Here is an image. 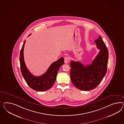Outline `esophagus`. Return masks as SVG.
<instances>
[{
  "instance_id": "esophagus-1",
  "label": "esophagus",
  "mask_w": 124,
  "mask_h": 124,
  "mask_svg": "<svg viewBox=\"0 0 124 124\" xmlns=\"http://www.w3.org/2000/svg\"><path fill=\"white\" fill-rule=\"evenodd\" d=\"M70 61V58L68 56H66V57L64 58V63L65 64H67Z\"/></svg>"
}]
</instances>
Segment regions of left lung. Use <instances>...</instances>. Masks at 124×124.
<instances>
[{"mask_svg":"<svg viewBox=\"0 0 124 124\" xmlns=\"http://www.w3.org/2000/svg\"><path fill=\"white\" fill-rule=\"evenodd\" d=\"M95 42L100 51L91 64L84 66L79 61H71L70 63L72 83L81 90H91L96 88L107 71L108 50L107 46L100 35Z\"/></svg>","mask_w":124,"mask_h":124,"instance_id":"8db88e82","label":"left lung"}]
</instances>
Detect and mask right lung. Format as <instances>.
Instances as JSON below:
<instances>
[{"label": "right lung", "instance_id": "right-lung-1", "mask_svg": "<svg viewBox=\"0 0 124 124\" xmlns=\"http://www.w3.org/2000/svg\"><path fill=\"white\" fill-rule=\"evenodd\" d=\"M25 42L26 40L20 51L19 60L22 74L28 85L32 89L40 92L47 90L51 87L56 80L58 71L64 64V58L61 57L51 64L45 74L40 76H35L28 70L25 63L23 50Z\"/></svg>", "mask_w": 124, "mask_h": 124}]
</instances>
